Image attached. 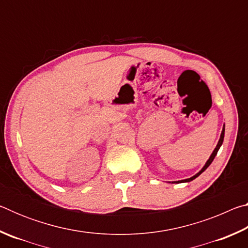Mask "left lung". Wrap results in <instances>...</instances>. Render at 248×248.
I'll return each mask as SVG.
<instances>
[{
	"mask_svg": "<svg viewBox=\"0 0 248 248\" xmlns=\"http://www.w3.org/2000/svg\"><path fill=\"white\" fill-rule=\"evenodd\" d=\"M224 131H225V124H223V129H222V132H221V136H220V139H219V142H217V146H216V149L213 150V152H212V154L210 155V157H209V159L207 162H205V164H204V166L202 167V169H201L198 173H197L196 175H194L192 176V177H190V178H187V179H183V180H177V182H171V184H180V183H189V182H191V180H194L195 178H197L198 177V176L201 174V173H203V171L208 169V167L210 166V164H211L212 163V161L213 159H215V157H216V155H217V151H219V149L221 148V145H222V143H223V139H224Z\"/></svg>",
	"mask_w": 248,
	"mask_h": 248,
	"instance_id": "left-lung-1",
	"label": "left lung"
}]
</instances>
